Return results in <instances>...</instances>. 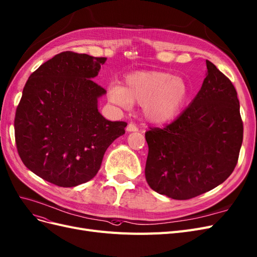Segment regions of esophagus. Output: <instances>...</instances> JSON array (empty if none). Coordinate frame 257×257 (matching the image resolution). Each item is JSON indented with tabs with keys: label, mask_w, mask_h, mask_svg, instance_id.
Returning a JSON list of instances; mask_svg holds the SVG:
<instances>
[{
	"label": "esophagus",
	"mask_w": 257,
	"mask_h": 257,
	"mask_svg": "<svg viewBox=\"0 0 257 257\" xmlns=\"http://www.w3.org/2000/svg\"><path fill=\"white\" fill-rule=\"evenodd\" d=\"M126 131L127 132H137L138 127L135 124H133V123H130V124L126 126Z\"/></svg>",
	"instance_id": "obj_1"
}]
</instances>
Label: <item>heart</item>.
Wrapping results in <instances>:
<instances>
[{
	"label": "heart",
	"mask_w": 257,
	"mask_h": 257,
	"mask_svg": "<svg viewBox=\"0 0 257 257\" xmlns=\"http://www.w3.org/2000/svg\"><path fill=\"white\" fill-rule=\"evenodd\" d=\"M189 93V86L183 77L161 71H139L128 74L123 87L110 86L108 98L123 107L143 106L149 122L164 124L179 116Z\"/></svg>",
	"instance_id": "1"
}]
</instances>
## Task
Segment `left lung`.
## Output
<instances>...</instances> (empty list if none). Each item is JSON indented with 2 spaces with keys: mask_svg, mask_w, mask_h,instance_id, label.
<instances>
[{
  "mask_svg": "<svg viewBox=\"0 0 257 257\" xmlns=\"http://www.w3.org/2000/svg\"><path fill=\"white\" fill-rule=\"evenodd\" d=\"M196 98L163 128L146 132V180L154 191L188 200L223 183L234 171L243 138L239 100L232 82L206 60Z\"/></svg>",
  "mask_w": 257,
  "mask_h": 257,
  "instance_id": "left-lung-1",
  "label": "left lung"
}]
</instances>
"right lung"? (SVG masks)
Returning <instances> with one entry per match:
<instances>
[{
	"mask_svg": "<svg viewBox=\"0 0 257 257\" xmlns=\"http://www.w3.org/2000/svg\"><path fill=\"white\" fill-rule=\"evenodd\" d=\"M106 57L61 52L26 82L16 110L17 150L26 168L59 187L93 179L123 121H108L98 109L106 93L92 79Z\"/></svg>",
	"mask_w": 257,
	"mask_h": 257,
	"instance_id": "obj_1",
	"label": "right lung"
}]
</instances>
